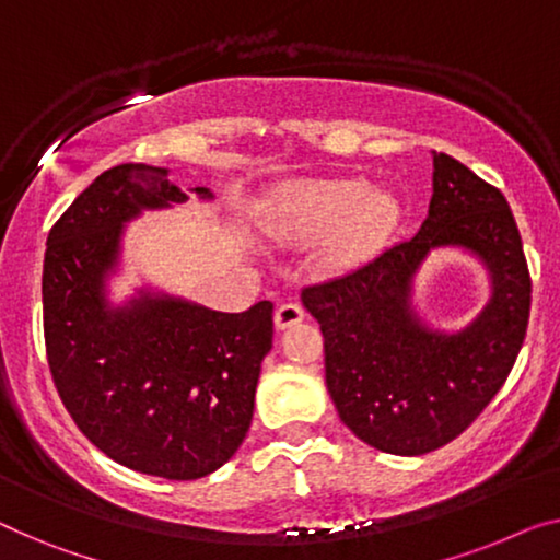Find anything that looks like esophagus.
<instances>
[{
  "mask_svg": "<svg viewBox=\"0 0 560 560\" xmlns=\"http://www.w3.org/2000/svg\"><path fill=\"white\" fill-rule=\"evenodd\" d=\"M302 319H304V308L299 304H291V302L281 304L277 308V314H273V324H277V329H289Z\"/></svg>",
  "mask_w": 560,
  "mask_h": 560,
  "instance_id": "obj_1",
  "label": "esophagus"
}]
</instances>
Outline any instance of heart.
<instances>
[{"label":"heart","mask_w":560,"mask_h":560,"mask_svg":"<svg viewBox=\"0 0 560 560\" xmlns=\"http://www.w3.org/2000/svg\"><path fill=\"white\" fill-rule=\"evenodd\" d=\"M399 219L395 194L362 178L289 183L279 194L277 226L294 241L329 238L334 266H357L385 246Z\"/></svg>","instance_id":"b5f03b06"}]
</instances>
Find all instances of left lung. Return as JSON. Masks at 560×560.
I'll list each match as a JSON object with an SVG mask.
<instances>
[{
  "mask_svg": "<svg viewBox=\"0 0 560 560\" xmlns=\"http://www.w3.org/2000/svg\"><path fill=\"white\" fill-rule=\"evenodd\" d=\"M428 219L412 238L345 277L306 287L324 334L327 389L341 422L389 455H424L455 440L511 374L530 314V273L505 196L445 153H432ZM479 258L491 299L463 330L428 328L413 277L430 250Z\"/></svg>",
  "mask_w": 560,
  "mask_h": 560,
  "instance_id": "left-lung-1",
  "label": "left lung"
}]
</instances>
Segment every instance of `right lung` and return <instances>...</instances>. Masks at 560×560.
Instances as JSON below:
<instances>
[{
	"label": "right lung",
	"mask_w": 560,
	"mask_h": 560,
	"mask_svg": "<svg viewBox=\"0 0 560 560\" xmlns=\"http://www.w3.org/2000/svg\"><path fill=\"white\" fill-rule=\"evenodd\" d=\"M190 190L213 200L208 188ZM186 200L168 168L115 165L49 231L42 269L47 362L67 412L110 460L165 480L203 478L231 460L273 339L271 302L223 314L150 287L110 302L125 226Z\"/></svg>",
	"instance_id": "1"
}]
</instances>
